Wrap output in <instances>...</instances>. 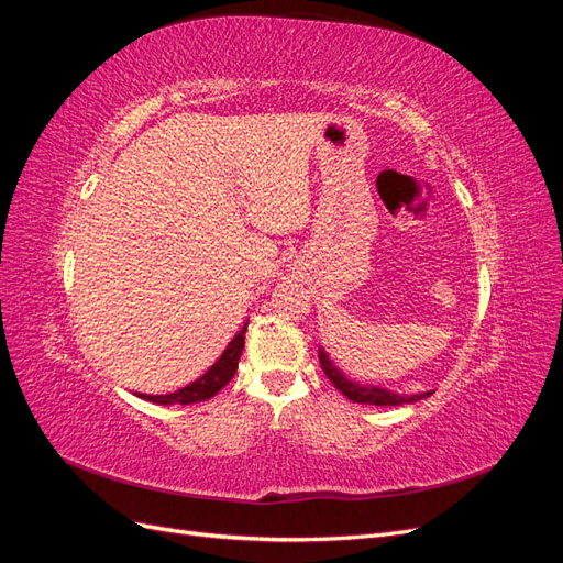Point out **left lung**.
<instances>
[{
	"instance_id": "8db88e82",
	"label": "left lung",
	"mask_w": 563,
	"mask_h": 563,
	"mask_svg": "<svg viewBox=\"0 0 563 563\" xmlns=\"http://www.w3.org/2000/svg\"><path fill=\"white\" fill-rule=\"evenodd\" d=\"M319 364L323 368V373H327V378L343 391V395L354 401V404H373V406H401V404H413L422 397H430L432 391H424V395H411V397H404V395H397V391H389L385 387H366V385H360V383H352L350 378H345L343 373H340L333 362L329 360V354L319 350Z\"/></svg>"
}]
</instances>
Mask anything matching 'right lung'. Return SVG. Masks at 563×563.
Segmentation results:
<instances>
[{
  "label": "right lung",
  "instance_id": "right-lung-1",
  "mask_svg": "<svg viewBox=\"0 0 563 563\" xmlns=\"http://www.w3.org/2000/svg\"><path fill=\"white\" fill-rule=\"evenodd\" d=\"M244 333H246V323L244 329L236 333L230 345L225 347V352L220 354V360L203 373L201 378H197L195 383L185 385L183 389L172 391V395H139L152 404H197V401H207L211 397H216L220 389H223L236 373V364H240V356L244 350Z\"/></svg>",
  "mask_w": 563,
  "mask_h": 563
}]
</instances>
